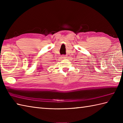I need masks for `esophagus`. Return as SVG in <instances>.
I'll return each mask as SVG.
<instances>
[{
    "label": "esophagus",
    "mask_w": 123,
    "mask_h": 123,
    "mask_svg": "<svg viewBox=\"0 0 123 123\" xmlns=\"http://www.w3.org/2000/svg\"><path fill=\"white\" fill-rule=\"evenodd\" d=\"M61 59H67V55H61Z\"/></svg>",
    "instance_id": "esophagus-1"
}]
</instances>
